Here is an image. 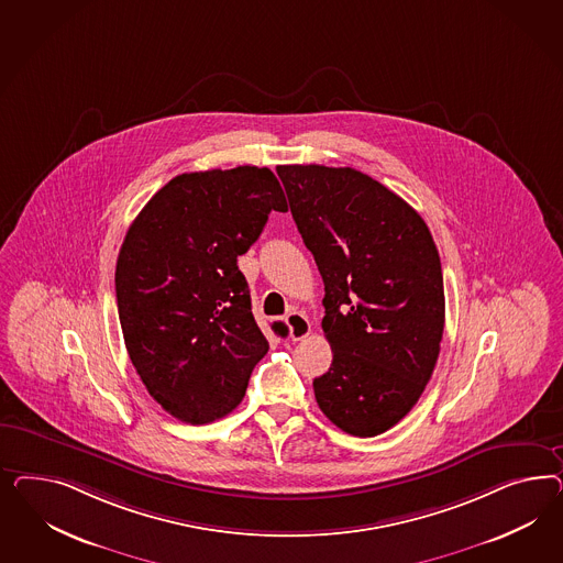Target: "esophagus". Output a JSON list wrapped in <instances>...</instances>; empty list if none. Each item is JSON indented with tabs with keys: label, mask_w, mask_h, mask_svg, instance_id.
Masks as SVG:
<instances>
[{
	"label": "esophagus",
	"mask_w": 563,
	"mask_h": 563,
	"mask_svg": "<svg viewBox=\"0 0 563 563\" xmlns=\"http://www.w3.org/2000/svg\"><path fill=\"white\" fill-rule=\"evenodd\" d=\"M287 325H289V336L292 341H303L311 332V322L301 311H290L287 316Z\"/></svg>",
	"instance_id": "obj_1"
}]
</instances>
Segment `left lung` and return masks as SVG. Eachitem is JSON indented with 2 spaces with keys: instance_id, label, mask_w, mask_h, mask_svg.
<instances>
[{
  "instance_id": "left-lung-1",
  "label": "left lung",
  "mask_w": 563,
  "mask_h": 563,
  "mask_svg": "<svg viewBox=\"0 0 563 563\" xmlns=\"http://www.w3.org/2000/svg\"><path fill=\"white\" fill-rule=\"evenodd\" d=\"M290 212L324 280L332 365L313 379L342 431L374 438L426 390L445 318L442 262L426 221L351 167L280 165Z\"/></svg>"
}]
</instances>
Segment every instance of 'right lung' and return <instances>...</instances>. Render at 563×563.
Here are the masks:
<instances>
[{
	"instance_id": "right-lung-1",
	"label": "right lung",
	"mask_w": 563,
	"mask_h": 563,
	"mask_svg": "<svg viewBox=\"0 0 563 563\" xmlns=\"http://www.w3.org/2000/svg\"><path fill=\"white\" fill-rule=\"evenodd\" d=\"M287 198L266 167L173 177L130 224L115 268L128 355L154 400L205 426L243 400L268 353L238 266ZM285 336L287 325L274 322Z\"/></svg>"
}]
</instances>
